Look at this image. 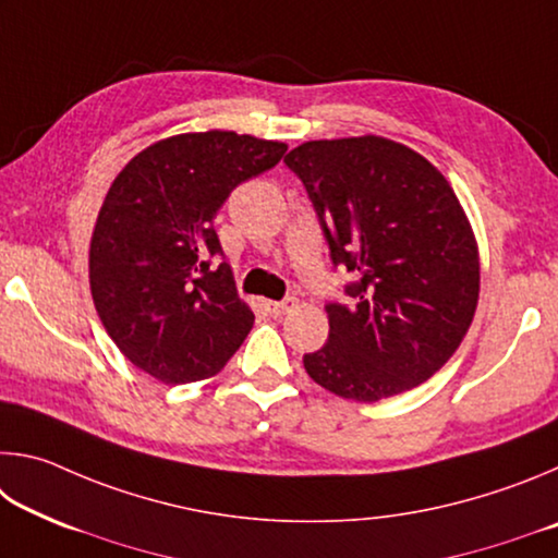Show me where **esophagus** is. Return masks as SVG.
Segmentation results:
<instances>
[{
    "label": "esophagus",
    "instance_id": "obj_1",
    "mask_svg": "<svg viewBox=\"0 0 558 558\" xmlns=\"http://www.w3.org/2000/svg\"><path fill=\"white\" fill-rule=\"evenodd\" d=\"M295 298H286V300H270L268 302V313L272 315V317H282V315H288L292 307H295Z\"/></svg>",
    "mask_w": 558,
    "mask_h": 558
}]
</instances>
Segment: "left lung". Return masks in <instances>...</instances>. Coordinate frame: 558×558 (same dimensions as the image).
Segmentation results:
<instances>
[{
  "mask_svg": "<svg viewBox=\"0 0 558 558\" xmlns=\"http://www.w3.org/2000/svg\"><path fill=\"white\" fill-rule=\"evenodd\" d=\"M332 266L352 272L349 305L329 302V337L302 356L310 379L381 401L430 379L456 354L480 295V258L456 192L393 140H313L292 149Z\"/></svg>",
  "mask_w": 558,
  "mask_h": 558,
  "instance_id": "8db88e82",
  "label": "left lung"
}]
</instances>
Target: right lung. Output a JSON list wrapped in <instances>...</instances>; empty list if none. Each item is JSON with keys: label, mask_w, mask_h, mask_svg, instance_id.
Here are the masks:
<instances>
[{"label": "right lung", "mask_w": 558, "mask_h": 558, "mask_svg": "<svg viewBox=\"0 0 558 558\" xmlns=\"http://www.w3.org/2000/svg\"><path fill=\"white\" fill-rule=\"evenodd\" d=\"M288 145L226 130L149 145L116 177L90 239L100 323L137 369L165 384L219 374L253 327L214 219L235 186Z\"/></svg>", "instance_id": "right-lung-1"}]
</instances>
